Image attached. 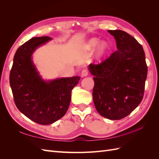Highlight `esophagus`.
<instances>
[{
  "mask_svg": "<svg viewBox=\"0 0 159 159\" xmlns=\"http://www.w3.org/2000/svg\"><path fill=\"white\" fill-rule=\"evenodd\" d=\"M81 75H82V77H86L88 75V71L87 70L84 69L82 71H81Z\"/></svg>",
  "mask_w": 159,
  "mask_h": 159,
  "instance_id": "34e87169",
  "label": "esophagus"
}]
</instances>
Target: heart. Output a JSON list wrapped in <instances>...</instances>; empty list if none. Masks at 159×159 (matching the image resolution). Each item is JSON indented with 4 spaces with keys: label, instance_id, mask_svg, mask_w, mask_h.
I'll return each instance as SVG.
<instances>
[{
    "label": "heart",
    "instance_id": "obj_1",
    "mask_svg": "<svg viewBox=\"0 0 159 159\" xmlns=\"http://www.w3.org/2000/svg\"><path fill=\"white\" fill-rule=\"evenodd\" d=\"M95 48L94 57L96 60H100L107 53L109 46L107 42L102 41L99 42V40L95 38H90L83 46V50L85 51H93Z\"/></svg>",
    "mask_w": 159,
    "mask_h": 159
}]
</instances>
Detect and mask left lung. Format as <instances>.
<instances>
[{"label": "left lung", "mask_w": 159, "mask_h": 159, "mask_svg": "<svg viewBox=\"0 0 159 159\" xmlns=\"http://www.w3.org/2000/svg\"><path fill=\"white\" fill-rule=\"evenodd\" d=\"M117 50L109 58L88 68L94 80L93 100L98 112L107 119L127 116L141 102L147 75L142 46L128 33L108 30Z\"/></svg>", "instance_id": "obj_1"}]
</instances>
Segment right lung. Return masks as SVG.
<instances>
[{
  "label": "right lung",
  "instance_id": "add662e5",
  "mask_svg": "<svg viewBox=\"0 0 159 159\" xmlns=\"http://www.w3.org/2000/svg\"><path fill=\"white\" fill-rule=\"evenodd\" d=\"M50 40L48 36L34 37L19 47L10 73L16 106L28 119L41 125L52 124L64 116L70 103L71 90L80 80V76L42 78L32 55Z\"/></svg>",
  "mask_w": 159,
  "mask_h": 159
}]
</instances>
